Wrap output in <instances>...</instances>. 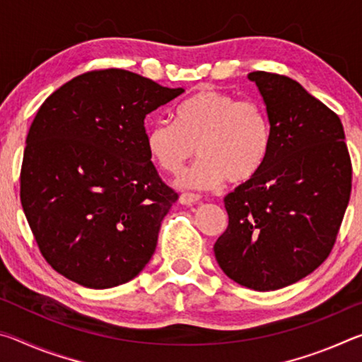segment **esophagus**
I'll list each match as a JSON object with an SVG mask.
<instances>
[{
  "label": "esophagus",
  "mask_w": 362,
  "mask_h": 362,
  "mask_svg": "<svg viewBox=\"0 0 362 362\" xmlns=\"http://www.w3.org/2000/svg\"><path fill=\"white\" fill-rule=\"evenodd\" d=\"M199 201V196L198 194H193V193H182L179 196V203L183 206H193Z\"/></svg>",
  "instance_id": "obj_1"
}]
</instances>
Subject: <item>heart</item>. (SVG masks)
Returning a JSON list of instances; mask_svg holds the SVG:
<instances>
[{
  "mask_svg": "<svg viewBox=\"0 0 362 362\" xmlns=\"http://www.w3.org/2000/svg\"><path fill=\"white\" fill-rule=\"evenodd\" d=\"M272 122L255 100L203 89L177 108V122L156 119L146 131V150L159 168L179 174L196 155L201 159L179 177L183 188L211 189L225 179L244 183L259 173L272 150Z\"/></svg>",
  "mask_w": 362,
  "mask_h": 362,
  "instance_id": "b5f03b06",
  "label": "heart"
}]
</instances>
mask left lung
<instances>
[{"mask_svg":"<svg viewBox=\"0 0 362 362\" xmlns=\"http://www.w3.org/2000/svg\"><path fill=\"white\" fill-rule=\"evenodd\" d=\"M272 122V150L252 179L225 196L228 226L214 244L235 283L276 291L321 265L351 193V159L339 116L293 79L252 71Z\"/></svg>","mask_w":362,"mask_h":362,"instance_id":"left-lung-1","label":"left lung"}]
</instances>
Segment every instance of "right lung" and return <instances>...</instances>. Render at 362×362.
I'll return each instance as SVG.
<instances>
[{
  "label": "right lung",
  "mask_w": 362,
  "mask_h": 362,
  "mask_svg": "<svg viewBox=\"0 0 362 362\" xmlns=\"http://www.w3.org/2000/svg\"><path fill=\"white\" fill-rule=\"evenodd\" d=\"M183 88L108 69L65 83L30 126L21 203L42 257L89 289H108L142 272L177 193L146 150L145 116Z\"/></svg>",
  "instance_id": "obj_1"
}]
</instances>
